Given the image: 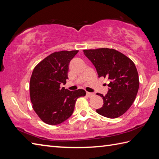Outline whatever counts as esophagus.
<instances>
[{
	"label": "esophagus",
	"instance_id": "obj_1",
	"mask_svg": "<svg viewBox=\"0 0 159 159\" xmlns=\"http://www.w3.org/2000/svg\"><path fill=\"white\" fill-rule=\"evenodd\" d=\"M94 95H95V94H94L93 93H91V92H87V96H88L89 98H90V97H92V96H93Z\"/></svg>",
	"mask_w": 159,
	"mask_h": 159
}]
</instances>
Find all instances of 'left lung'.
<instances>
[{"label":"left lung","mask_w":159,"mask_h":159,"mask_svg":"<svg viewBox=\"0 0 159 159\" xmlns=\"http://www.w3.org/2000/svg\"><path fill=\"white\" fill-rule=\"evenodd\" d=\"M84 55L95 66L98 77L109 80V91L103 105L96 112L108 118H117L126 113L135 100L139 80L136 66L130 59L116 50H84Z\"/></svg>","instance_id":"1"}]
</instances>
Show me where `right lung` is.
Returning <instances> with one entry per match:
<instances>
[{
    "label": "right lung",
    "mask_w": 159,
    "mask_h": 159,
    "mask_svg": "<svg viewBox=\"0 0 159 159\" xmlns=\"http://www.w3.org/2000/svg\"><path fill=\"white\" fill-rule=\"evenodd\" d=\"M79 50L55 52L35 66L30 80V97L35 112L43 122L57 125L72 116L78 98L85 96L84 89L70 91L65 85L68 79V66Z\"/></svg>",
    "instance_id": "1"
}]
</instances>
